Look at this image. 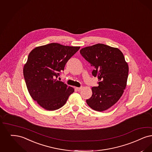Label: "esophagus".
I'll return each mask as SVG.
<instances>
[{"label":"esophagus","instance_id":"34e87169","mask_svg":"<svg viewBox=\"0 0 152 152\" xmlns=\"http://www.w3.org/2000/svg\"><path fill=\"white\" fill-rule=\"evenodd\" d=\"M76 89L77 91H80L82 89V87H80V88H76Z\"/></svg>","mask_w":152,"mask_h":152}]
</instances>
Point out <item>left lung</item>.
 Segmentation results:
<instances>
[{"label":"left lung","instance_id":"1","mask_svg":"<svg viewBox=\"0 0 152 152\" xmlns=\"http://www.w3.org/2000/svg\"><path fill=\"white\" fill-rule=\"evenodd\" d=\"M80 53L94 67L92 75L99 81L86 102L96 111L106 110L118 101L126 87L127 63L119 49L102 43L84 48Z\"/></svg>","mask_w":152,"mask_h":152}]
</instances>
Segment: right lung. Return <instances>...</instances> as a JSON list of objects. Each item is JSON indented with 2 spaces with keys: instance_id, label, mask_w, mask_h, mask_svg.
Listing matches in <instances>:
<instances>
[{
  "instance_id": "obj_1",
  "label": "right lung",
  "mask_w": 152,
  "mask_h": 152,
  "mask_svg": "<svg viewBox=\"0 0 152 152\" xmlns=\"http://www.w3.org/2000/svg\"><path fill=\"white\" fill-rule=\"evenodd\" d=\"M80 48L51 43L29 53L23 69L25 81L31 98L43 109H60L74 92L73 88L56 79Z\"/></svg>"
}]
</instances>
